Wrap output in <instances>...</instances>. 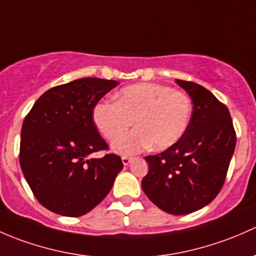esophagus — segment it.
I'll return each instance as SVG.
<instances>
[{"label": "esophagus", "instance_id": "esophagus-1", "mask_svg": "<svg viewBox=\"0 0 256 256\" xmlns=\"http://www.w3.org/2000/svg\"><path fill=\"white\" fill-rule=\"evenodd\" d=\"M132 160H133V159H132L130 156H122V162H123V165H126V166L130 164Z\"/></svg>", "mask_w": 256, "mask_h": 256}]
</instances>
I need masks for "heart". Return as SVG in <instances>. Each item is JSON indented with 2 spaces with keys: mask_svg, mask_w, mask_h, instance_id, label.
I'll use <instances>...</instances> for the list:
<instances>
[{
  "mask_svg": "<svg viewBox=\"0 0 256 256\" xmlns=\"http://www.w3.org/2000/svg\"><path fill=\"white\" fill-rule=\"evenodd\" d=\"M191 110V100L184 92L160 84H136L118 91L116 102L97 104L94 122L104 138L113 140L134 120L137 128L112 144L118 154L130 155L178 143L188 127Z\"/></svg>",
  "mask_w": 256,
  "mask_h": 256,
  "instance_id": "obj_1",
  "label": "heart"
}]
</instances>
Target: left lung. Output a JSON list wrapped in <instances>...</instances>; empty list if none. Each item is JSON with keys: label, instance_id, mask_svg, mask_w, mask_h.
I'll return each instance as SVG.
<instances>
[{"label": "left lung", "instance_id": "1", "mask_svg": "<svg viewBox=\"0 0 256 256\" xmlns=\"http://www.w3.org/2000/svg\"><path fill=\"white\" fill-rule=\"evenodd\" d=\"M176 82L191 97V120L178 143L146 156L149 171L142 188L160 210L180 216L201 210L220 194L236 136L230 113L214 94L191 81Z\"/></svg>", "mask_w": 256, "mask_h": 256}]
</instances>
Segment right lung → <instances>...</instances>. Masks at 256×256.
I'll list each match as a JSON object with an SVG mask.
<instances>
[{
  "instance_id": "right-lung-1",
  "label": "right lung",
  "mask_w": 256,
  "mask_h": 256,
  "mask_svg": "<svg viewBox=\"0 0 256 256\" xmlns=\"http://www.w3.org/2000/svg\"><path fill=\"white\" fill-rule=\"evenodd\" d=\"M118 85L84 78L44 92L24 118L20 164L39 204L56 214L80 217L108 194L123 168L118 155L88 158L107 150L92 120L97 102Z\"/></svg>"
}]
</instances>
